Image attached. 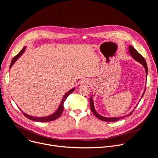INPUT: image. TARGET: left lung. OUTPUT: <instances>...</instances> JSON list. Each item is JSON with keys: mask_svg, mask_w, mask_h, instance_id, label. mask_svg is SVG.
<instances>
[{"mask_svg": "<svg viewBox=\"0 0 158 158\" xmlns=\"http://www.w3.org/2000/svg\"><path fill=\"white\" fill-rule=\"evenodd\" d=\"M129 53L131 55V56L136 60H137L138 62H139V63H141L145 68V71H146V76L147 77L148 76V65H147V63H146V61L145 60L144 58L132 46H130L129 47ZM145 89L144 91L143 92V94L141 96V98L143 97L144 94V93H145ZM90 107H91V109L92 110V112H93V114L98 118L101 121H107V122H115V121H118L125 117H127V116H129L130 115H131L132 114L133 111L134 110V109L131 111L129 114H128L127 115H126L124 116H122V117H119V118H105V117H103V116H101V115H99L98 112L96 111L95 109H94V102H93V98H92V96L91 97V98H90Z\"/></svg>", "mask_w": 158, "mask_h": 158, "instance_id": "1", "label": "left lung"}]
</instances>
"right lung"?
Segmentation results:
<instances>
[{
	"mask_svg": "<svg viewBox=\"0 0 158 158\" xmlns=\"http://www.w3.org/2000/svg\"><path fill=\"white\" fill-rule=\"evenodd\" d=\"M26 47H24L23 49H22L20 52L17 55L15 56L13 59L12 60V62H11V64L10 65V68L12 66V65L15 63V62L20 57V56L21 55H22V54L24 53V52L25 51V49H26ZM74 91V88L72 89L71 90H70L69 91L67 92L64 96L61 102H60V104L59 107V108L57 109V110L54 112V114H52V115H50L49 116H47V117H42V118H37V117H33V116H29L27 114H26V113H24V112H22V113H23V114L28 119H31V120H32V121H38V122H48V121H54V120H56L57 119V118H59L60 115L62 114V113L64 111V101H65V99H67V98L69 96V94H71L73 91Z\"/></svg>",
	"mask_w": 158,
	"mask_h": 158,
	"instance_id": "add662e5",
	"label": "right lung"
}]
</instances>
